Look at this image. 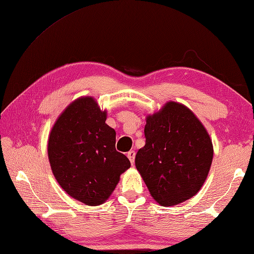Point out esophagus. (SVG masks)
Returning a JSON list of instances; mask_svg holds the SVG:
<instances>
[{
  "instance_id": "esophagus-1",
  "label": "esophagus",
  "mask_w": 254,
  "mask_h": 254,
  "mask_svg": "<svg viewBox=\"0 0 254 254\" xmlns=\"http://www.w3.org/2000/svg\"><path fill=\"white\" fill-rule=\"evenodd\" d=\"M127 157H128L129 160H130V163L133 164V162H134V157H136V152H134L133 150H130V151H129V152L127 153Z\"/></svg>"
}]
</instances>
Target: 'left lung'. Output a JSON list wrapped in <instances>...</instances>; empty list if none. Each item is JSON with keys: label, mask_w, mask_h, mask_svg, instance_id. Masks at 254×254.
<instances>
[{"label": "left lung", "mask_w": 254, "mask_h": 254, "mask_svg": "<svg viewBox=\"0 0 254 254\" xmlns=\"http://www.w3.org/2000/svg\"><path fill=\"white\" fill-rule=\"evenodd\" d=\"M144 137L134 163L153 199L174 206L197 194L209 173L214 148L195 114L181 103L167 102L146 117Z\"/></svg>", "instance_id": "8db88e82"}]
</instances>
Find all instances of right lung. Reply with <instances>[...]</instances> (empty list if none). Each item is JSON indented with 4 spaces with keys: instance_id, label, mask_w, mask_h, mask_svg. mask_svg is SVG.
Instances as JSON below:
<instances>
[{
    "instance_id": "right-lung-1",
    "label": "right lung",
    "mask_w": 254,
    "mask_h": 254,
    "mask_svg": "<svg viewBox=\"0 0 254 254\" xmlns=\"http://www.w3.org/2000/svg\"><path fill=\"white\" fill-rule=\"evenodd\" d=\"M107 111L82 96L65 107L48 138L50 168L61 189L89 206L108 199L130 161L116 151V131L105 123Z\"/></svg>"
}]
</instances>
